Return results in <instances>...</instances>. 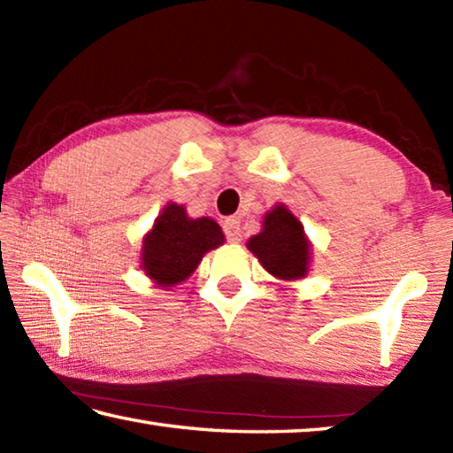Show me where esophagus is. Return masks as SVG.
Masks as SVG:
<instances>
[{"label": "esophagus", "instance_id": "34e87169", "mask_svg": "<svg viewBox=\"0 0 453 453\" xmlns=\"http://www.w3.org/2000/svg\"><path fill=\"white\" fill-rule=\"evenodd\" d=\"M224 234L227 237V242L237 243L242 240V229H240V221L237 219H226L224 221Z\"/></svg>", "mask_w": 453, "mask_h": 453}]
</instances>
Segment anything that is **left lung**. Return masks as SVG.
Segmentation results:
<instances>
[{"label":"left lung","instance_id":"obj_1","mask_svg":"<svg viewBox=\"0 0 453 453\" xmlns=\"http://www.w3.org/2000/svg\"><path fill=\"white\" fill-rule=\"evenodd\" d=\"M248 248L275 278L297 280L308 272L310 245L303 227L283 205H275L267 213L262 234L251 237Z\"/></svg>","mask_w":453,"mask_h":453}]
</instances>
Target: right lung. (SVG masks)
<instances>
[{
  "label": "right lung",
  "mask_w": 453,
  "mask_h": 453,
  "mask_svg": "<svg viewBox=\"0 0 453 453\" xmlns=\"http://www.w3.org/2000/svg\"><path fill=\"white\" fill-rule=\"evenodd\" d=\"M224 243V234L210 218L189 219L181 205L170 203L143 242V272L170 288L194 273L205 251Z\"/></svg>",
  "instance_id": "1"
}]
</instances>
